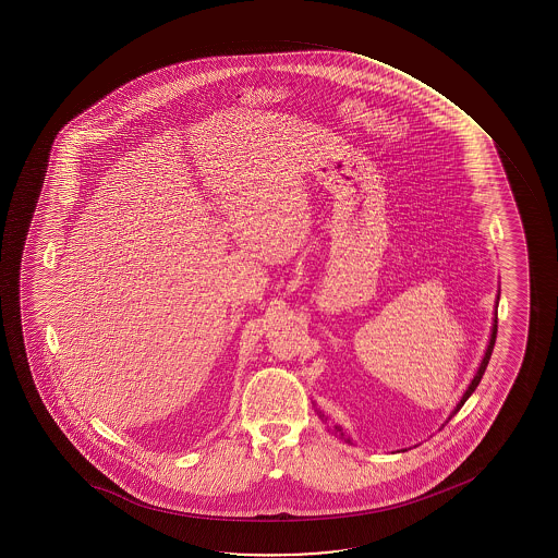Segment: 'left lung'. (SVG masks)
<instances>
[{
  "label": "left lung",
  "mask_w": 558,
  "mask_h": 558,
  "mask_svg": "<svg viewBox=\"0 0 558 558\" xmlns=\"http://www.w3.org/2000/svg\"><path fill=\"white\" fill-rule=\"evenodd\" d=\"M497 300H499V295H497ZM495 339H497V311H495L494 329H492V339H489V344H487L486 355H484V359H482L481 366H478V372L474 374L473 381L469 384L468 391L463 392V397H461L460 402H458V405H456L454 411L450 413L449 421L452 418V416L456 415V413H458V411L461 410V405L465 404V400H468V398L473 395L474 389H476L478 384H481L482 376H484V372H486L487 363H489V357H492V352H494ZM318 415H320L322 421H327L326 416L322 415V411H318ZM449 421H447V423H449ZM445 424H442V426H445ZM335 432H337V434H339V436L342 437L344 441L352 442L350 441V437H344V432H342L340 426H335Z\"/></svg>",
  "instance_id": "left-lung-1"
}]
</instances>
